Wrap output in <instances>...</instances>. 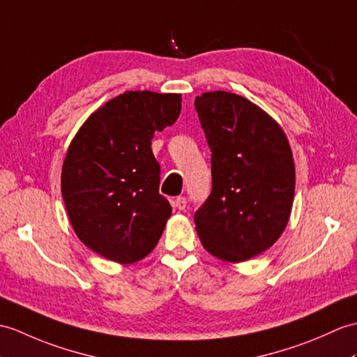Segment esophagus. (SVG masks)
I'll return each mask as SVG.
<instances>
[{
  "label": "esophagus",
  "instance_id": "34e87169",
  "mask_svg": "<svg viewBox=\"0 0 357 357\" xmlns=\"http://www.w3.org/2000/svg\"><path fill=\"white\" fill-rule=\"evenodd\" d=\"M173 206H175L176 210H185V206H187V199H185V197H182V196L176 197L175 201H173Z\"/></svg>",
  "mask_w": 357,
  "mask_h": 357
}]
</instances>
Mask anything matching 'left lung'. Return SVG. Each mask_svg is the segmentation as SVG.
I'll return each instance as SVG.
<instances>
[{
  "label": "left lung",
  "instance_id": "8db88e82",
  "mask_svg": "<svg viewBox=\"0 0 357 357\" xmlns=\"http://www.w3.org/2000/svg\"><path fill=\"white\" fill-rule=\"evenodd\" d=\"M211 149L213 188L195 214L213 257L240 263L277 242L291 218L295 164L280 124L248 98L211 91L195 98Z\"/></svg>",
  "mask_w": 357,
  "mask_h": 357
}]
</instances>
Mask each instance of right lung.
Masks as SVG:
<instances>
[{"label":"right lung","mask_w":357,"mask_h":357,"mask_svg":"<svg viewBox=\"0 0 357 357\" xmlns=\"http://www.w3.org/2000/svg\"><path fill=\"white\" fill-rule=\"evenodd\" d=\"M181 102V94L126 91L91 114L66 151L61 190L71 227L107 260L144 259L172 216L152 138L178 120Z\"/></svg>","instance_id":"obj_1"}]
</instances>
